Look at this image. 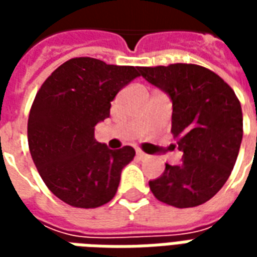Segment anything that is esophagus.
<instances>
[{"instance_id": "1", "label": "esophagus", "mask_w": 257, "mask_h": 257, "mask_svg": "<svg viewBox=\"0 0 257 257\" xmlns=\"http://www.w3.org/2000/svg\"><path fill=\"white\" fill-rule=\"evenodd\" d=\"M136 157H138V158H139V160H146V158H147V154H146V153H143V151L140 150V149H136Z\"/></svg>"}]
</instances>
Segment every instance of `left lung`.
<instances>
[{"instance_id":"left-lung-1","label":"left lung","mask_w":257,"mask_h":257,"mask_svg":"<svg viewBox=\"0 0 257 257\" xmlns=\"http://www.w3.org/2000/svg\"><path fill=\"white\" fill-rule=\"evenodd\" d=\"M142 77L172 101V134L183 153L149 186L176 208L209 201L226 183L242 142V110L234 90L208 68L176 63L140 67Z\"/></svg>"}]
</instances>
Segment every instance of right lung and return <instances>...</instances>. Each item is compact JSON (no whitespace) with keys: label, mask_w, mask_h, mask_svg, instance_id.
<instances>
[{"label":"right lung","mask_w":257,"mask_h":257,"mask_svg":"<svg viewBox=\"0 0 257 257\" xmlns=\"http://www.w3.org/2000/svg\"><path fill=\"white\" fill-rule=\"evenodd\" d=\"M139 71L74 58L59 66L37 92L27 123L29 149L44 183L66 204L97 208L117 193L135 150L131 146L110 150L96 142L95 126L110 115L115 95Z\"/></svg>","instance_id":"right-lung-1"}]
</instances>
